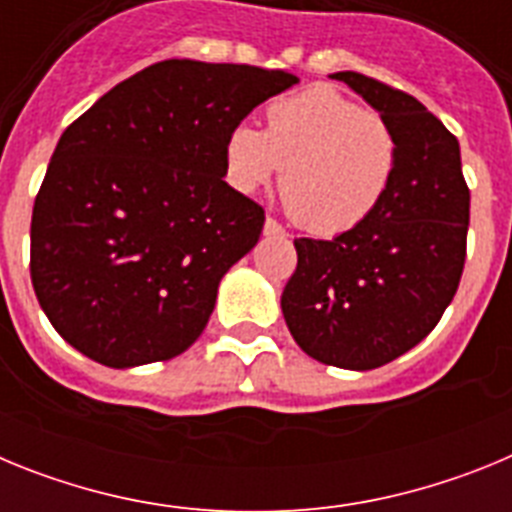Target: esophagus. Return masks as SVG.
Wrapping results in <instances>:
<instances>
[{
  "label": "esophagus",
  "instance_id": "1",
  "mask_svg": "<svg viewBox=\"0 0 512 512\" xmlns=\"http://www.w3.org/2000/svg\"><path fill=\"white\" fill-rule=\"evenodd\" d=\"M264 233L266 235H282L284 233V228H282V223H279V220H274V217H266V223H264Z\"/></svg>",
  "mask_w": 512,
  "mask_h": 512
}]
</instances>
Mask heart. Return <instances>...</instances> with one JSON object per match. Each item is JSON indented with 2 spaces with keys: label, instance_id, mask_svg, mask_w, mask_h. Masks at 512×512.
<instances>
[{
  "label": "heart",
  "instance_id": "heart-1",
  "mask_svg": "<svg viewBox=\"0 0 512 512\" xmlns=\"http://www.w3.org/2000/svg\"><path fill=\"white\" fill-rule=\"evenodd\" d=\"M264 117V133L243 125L230 135L235 187L253 192L284 165V207L315 235L348 233L382 205L397 169V138L384 117L325 84L274 99Z\"/></svg>",
  "mask_w": 512,
  "mask_h": 512
}]
</instances>
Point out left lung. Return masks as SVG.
Instances as JSON below:
<instances>
[{
  "label": "left lung",
  "mask_w": 512,
  "mask_h": 512,
  "mask_svg": "<svg viewBox=\"0 0 512 512\" xmlns=\"http://www.w3.org/2000/svg\"><path fill=\"white\" fill-rule=\"evenodd\" d=\"M397 138L382 205L333 241L295 238L297 269L282 312L297 346L341 369H377L418 346L459 289L467 259L469 187L459 140L415 97L341 71Z\"/></svg>",
  "instance_id": "1"
}]
</instances>
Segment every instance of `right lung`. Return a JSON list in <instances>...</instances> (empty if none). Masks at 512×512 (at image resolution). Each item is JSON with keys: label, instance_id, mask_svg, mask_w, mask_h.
<instances>
[{"label": "right lung", "instance_id": "right-lung-1", "mask_svg": "<svg viewBox=\"0 0 512 512\" xmlns=\"http://www.w3.org/2000/svg\"><path fill=\"white\" fill-rule=\"evenodd\" d=\"M297 81L169 58L63 130L30 223V279L63 341L125 369L174 359L200 338L217 284L264 228V207L223 179L228 140Z\"/></svg>", "mask_w": 512, "mask_h": 512}]
</instances>
